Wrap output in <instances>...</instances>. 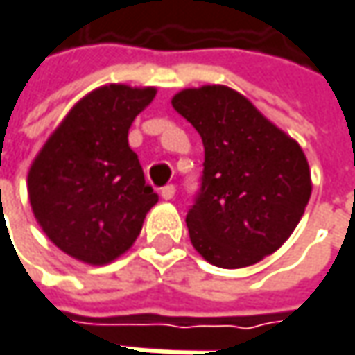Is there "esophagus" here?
I'll return each instance as SVG.
<instances>
[{"instance_id": "1", "label": "esophagus", "mask_w": 355, "mask_h": 355, "mask_svg": "<svg viewBox=\"0 0 355 355\" xmlns=\"http://www.w3.org/2000/svg\"><path fill=\"white\" fill-rule=\"evenodd\" d=\"M159 196H162L164 199H173V196H175V187H173L171 184L164 185V187H162V191H159Z\"/></svg>"}]
</instances>
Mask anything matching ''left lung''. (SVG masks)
<instances>
[{
  "label": "left lung",
  "instance_id": "left-lung-1",
  "mask_svg": "<svg viewBox=\"0 0 355 355\" xmlns=\"http://www.w3.org/2000/svg\"><path fill=\"white\" fill-rule=\"evenodd\" d=\"M171 106L198 130L205 150L185 217L191 245L221 268L259 263L291 237L308 205L302 148L229 87L185 89Z\"/></svg>",
  "mask_w": 355,
  "mask_h": 355
}]
</instances>
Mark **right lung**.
Wrapping results in <instances>:
<instances>
[{"label":"right lung","mask_w":355,"mask_h":355,"mask_svg":"<svg viewBox=\"0 0 355 355\" xmlns=\"http://www.w3.org/2000/svg\"><path fill=\"white\" fill-rule=\"evenodd\" d=\"M156 89L108 85L73 106L35 157L27 187L35 217L67 254L106 265L132 247L157 193L130 150L134 118Z\"/></svg>","instance_id":"1"}]
</instances>
